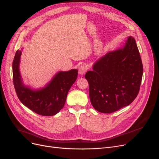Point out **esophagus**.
Returning a JSON list of instances; mask_svg holds the SVG:
<instances>
[{"label": "esophagus", "instance_id": "1", "mask_svg": "<svg viewBox=\"0 0 159 159\" xmlns=\"http://www.w3.org/2000/svg\"><path fill=\"white\" fill-rule=\"evenodd\" d=\"M88 70V67L86 65H82L79 68V72L80 75H84Z\"/></svg>", "mask_w": 159, "mask_h": 159}]
</instances>
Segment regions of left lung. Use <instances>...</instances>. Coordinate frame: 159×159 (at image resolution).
Instances as JSON below:
<instances>
[{"label":"left lung","instance_id":"8db88e82","mask_svg":"<svg viewBox=\"0 0 159 159\" xmlns=\"http://www.w3.org/2000/svg\"><path fill=\"white\" fill-rule=\"evenodd\" d=\"M142 75L136 40L129 37L122 48L107 53L86 73L92 106L100 113H111L130 105L138 94Z\"/></svg>","mask_w":159,"mask_h":159}]
</instances>
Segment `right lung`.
<instances>
[{"label": "right lung", "instance_id": "add662e5", "mask_svg": "<svg viewBox=\"0 0 159 159\" xmlns=\"http://www.w3.org/2000/svg\"><path fill=\"white\" fill-rule=\"evenodd\" d=\"M21 52L17 50L12 64L13 82L16 94L20 102L40 115L52 116L64 106L67 93L76 79L78 70L59 72L44 89L32 90L22 84L19 70Z\"/></svg>", "mask_w": 159, "mask_h": 159}]
</instances>
